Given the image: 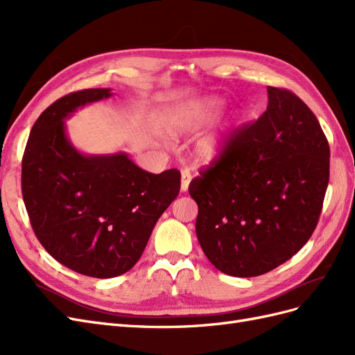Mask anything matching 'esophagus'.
Instances as JSON below:
<instances>
[{"label":"esophagus","instance_id":"obj_1","mask_svg":"<svg viewBox=\"0 0 355 355\" xmlns=\"http://www.w3.org/2000/svg\"><path fill=\"white\" fill-rule=\"evenodd\" d=\"M191 179H192V176H191V173H189V170H182V175H180V191L182 192H187L188 191V187H189V184H191Z\"/></svg>","mask_w":355,"mask_h":355}]
</instances>
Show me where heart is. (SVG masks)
Segmentation results:
<instances>
[{"instance_id": "1", "label": "heart", "mask_w": 355, "mask_h": 355, "mask_svg": "<svg viewBox=\"0 0 355 355\" xmlns=\"http://www.w3.org/2000/svg\"><path fill=\"white\" fill-rule=\"evenodd\" d=\"M223 110L225 102L216 96L191 102L176 115L173 132L176 135H197L216 121ZM231 130L232 121H227L200 137L196 145V158L200 163H213L222 157L228 146Z\"/></svg>"}]
</instances>
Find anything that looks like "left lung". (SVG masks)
I'll return each instance as SVG.
<instances>
[{
	"mask_svg": "<svg viewBox=\"0 0 355 355\" xmlns=\"http://www.w3.org/2000/svg\"><path fill=\"white\" fill-rule=\"evenodd\" d=\"M266 90L259 120L189 184L201 249L232 277L262 275L302 249L329 184L330 149L315 115L292 92Z\"/></svg>",
	"mask_w": 355,
	"mask_h": 355,
	"instance_id": "8db88e82",
	"label": "left lung"
}]
</instances>
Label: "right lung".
Wrapping results in <instances>:
<instances>
[{
  "label": "right lung",
  "instance_id": "right-lung-1",
  "mask_svg": "<svg viewBox=\"0 0 355 355\" xmlns=\"http://www.w3.org/2000/svg\"><path fill=\"white\" fill-rule=\"evenodd\" d=\"M111 89H87L58 99L32 127L22 161V194L42 247L69 270L112 278L132 270L161 214L180 189V173L137 167L125 153L84 154L67 120Z\"/></svg>",
  "mask_w": 355,
  "mask_h": 355
}]
</instances>
